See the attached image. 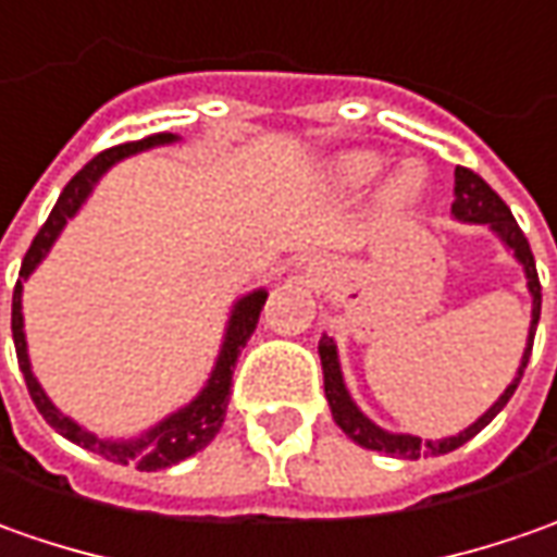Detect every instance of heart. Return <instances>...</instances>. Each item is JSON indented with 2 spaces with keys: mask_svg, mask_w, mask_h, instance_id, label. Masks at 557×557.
I'll return each instance as SVG.
<instances>
[{
  "mask_svg": "<svg viewBox=\"0 0 557 557\" xmlns=\"http://www.w3.org/2000/svg\"><path fill=\"white\" fill-rule=\"evenodd\" d=\"M343 181L352 183V186H361V183H368L374 177L376 171H380V159L376 156H368V152H358V156H349L346 162H343ZM389 199L392 201H408L410 199V186L405 181H395L389 186Z\"/></svg>",
  "mask_w": 557,
  "mask_h": 557,
  "instance_id": "heart-1",
  "label": "heart"
}]
</instances>
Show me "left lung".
<instances>
[{"label": "left lung", "instance_id": "1", "mask_svg": "<svg viewBox=\"0 0 557 557\" xmlns=\"http://www.w3.org/2000/svg\"><path fill=\"white\" fill-rule=\"evenodd\" d=\"M450 214L457 220H462V223H487V226L499 235V242L515 253V260L524 267L528 287H531L533 297L531 331H528V349H524V356H521V368H518V376L506 386V392L491 405V410H484L472 426L462 429L460 435L435 438V442H423V438H417V435L386 432V429H380L376 423H371V420L356 408V401L349 398V389H346V383H343V371H339V358L334 339L322 337V343H319V356H322L324 371V395H327V405H331V413H334L337 426L343 429L352 442L361 444V447L380 450V454H389V457H401V460L442 457V454L457 450L460 444H466L469 438H475L481 429L487 426L496 413L509 405V398L515 395L521 376H524V368H528V358H531L533 349V334H536V322H540V306H543V287H540V275H536V263H533V251L531 245H528V238L521 233V226L515 223L509 205L499 199L494 189L481 181L475 171H469V168H457V171H454V205H450Z\"/></svg>", "mask_w": 557, "mask_h": 557}]
</instances>
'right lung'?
Listing matches in <instances>:
<instances>
[{
    "mask_svg": "<svg viewBox=\"0 0 557 557\" xmlns=\"http://www.w3.org/2000/svg\"><path fill=\"white\" fill-rule=\"evenodd\" d=\"M177 137L174 134H152V137H144V140H134V144H119L113 149H103L100 156H95L88 165L78 171L73 181L63 186L61 199L51 208V214L42 223V230L36 233L29 251H26L24 263H21V278L14 285V297H11V337H14V349H17V364H21V374L26 380V389H29V398L33 405L39 408V413L45 417V423L51 429H58L63 438H70L78 447L91 450V454H100L103 460L119 462V466H137L140 472H156V469H168L174 462L186 460L193 454H199L201 447L214 442V435L223 426V417H226V405H230V386H233V371L235 361L242 356L245 343L251 339L253 327H257V319H260V309L267 304V290H251L248 297H242L238 304L233 306V315H230V324H226V334H223V346H220L218 364L208 376L205 389L186 405L177 413L165 417L159 426H152L149 432H144L140 438H131V442H110V438H97L95 432L82 429L76 420H70L66 413L54 408L48 401V395L39 386V380L33 376V368H29V356H26V337H24V312H21V294H24V282L29 278V272L36 270L42 263V257L51 251L54 238L61 235V230L66 226V220L76 214L82 208V201L91 196L95 183L103 177V171L125 159L131 152H140V149L149 147H162V144H174Z\"/></svg>",
    "mask_w": 557,
    "mask_h": 557,
    "instance_id": "1",
    "label": "right lung"
}]
</instances>
